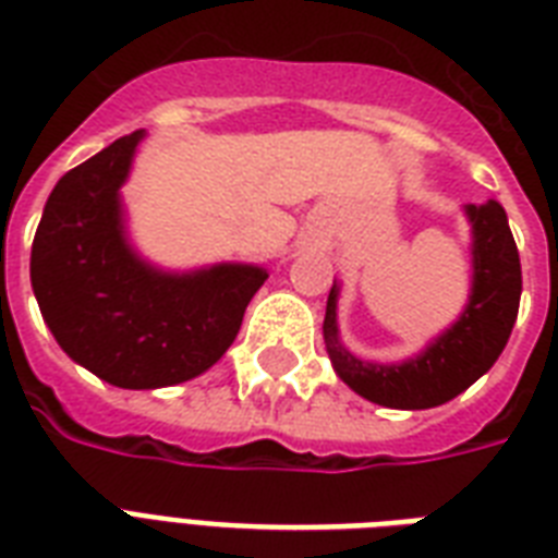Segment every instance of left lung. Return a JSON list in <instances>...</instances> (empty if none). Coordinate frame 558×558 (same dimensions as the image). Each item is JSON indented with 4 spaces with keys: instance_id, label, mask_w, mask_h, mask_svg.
Wrapping results in <instances>:
<instances>
[{
    "instance_id": "left-lung-1",
    "label": "left lung",
    "mask_w": 558,
    "mask_h": 558,
    "mask_svg": "<svg viewBox=\"0 0 558 558\" xmlns=\"http://www.w3.org/2000/svg\"><path fill=\"white\" fill-rule=\"evenodd\" d=\"M474 230V288L469 308L434 347L404 364H369L340 347L331 288L323 338L331 364L343 381L364 399L396 410H425L469 390L507 347L521 302V258L498 201L469 206Z\"/></svg>"
}]
</instances>
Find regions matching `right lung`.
<instances>
[{"instance_id": "add662e5", "label": "right lung", "mask_w": 558, "mask_h": 558, "mask_svg": "<svg viewBox=\"0 0 558 558\" xmlns=\"http://www.w3.org/2000/svg\"><path fill=\"white\" fill-rule=\"evenodd\" d=\"M142 131L60 177L32 244L43 319L72 361L124 390H154L209 369L235 340L267 274L218 265L157 274L124 244L119 185Z\"/></svg>"}]
</instances>
